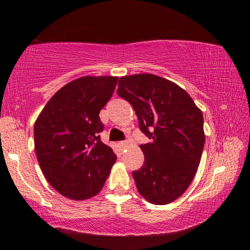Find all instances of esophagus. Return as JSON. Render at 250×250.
I'll list each match as a JSON object with an SVG mask.
<instances>
[{
    "label": "esophagus",
    "instance_id": "esophagus-1",
    "mask_svg": "<svg viewBox=\"0 0 250 250\" xmlns=\"http://www.w3.org/2000/svg\"><path fill=\"white\" fill-rule=\"evenodd\" d=\"M119 146H121L123 149H125V148H128L129 145H128V142H121L119 143Z\"/></svg>",
    "mask_w": 250,
    "mask_h": 250
}]
</instances>
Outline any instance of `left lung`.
Listing matches in <instances>:
<instances>
[{"label": "left lung", "mask_w": 250, "mask_h": 250, "mask_svg": "<svg viewBox=\"0 0 250 250\" xmlns=\"http://www.w3.org/2000/svg\"><path fill=\"white\" fill-rule=\"evenodd\" d=\"M117 93L132 104L140 129L151 139L140 146L145 164L133 172L136 189L151 204L172 203L188 189L199 166L203 112L186 90L157 75L123 76Z\"/></svg>", "instance_id": "1"}]
</instances>
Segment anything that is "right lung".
I'll list each match as a JSON object with an SVG mask.
<instances>
[{"label": "right lung", "instance_id": "right-lung-1", "mask_svg": "<svg viewBox=\"0 0 250 250\" xmlns=\"http://www.w3.org/2000/svg\"><path fill=\"white\" fill-rule=\"evenodd\" d=\"M118 77L83 76L47 101L34 125L36 157L54 190L86 200L104 188L116 155L101 141L99 114L114 93Z\"/></svg>", "mask_w": 250, "mask_h": 250}]
</instances>
